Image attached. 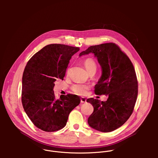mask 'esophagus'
Instances as JSON below:
<instances>
[{
	"label": "esophagus",
	"mask_w": 158,
	"mask_h": 158,
	"mask_svg": "<svg viewBox=\"0 0 158 158\" xmlns=\"http://www.w3.org/2000/svg\"><path fill=\"white\" fill-rule=\"evenodd\" d=\"M86 102V99L85 98H81V103H84Z\"/></svg>",
	"instance_id": "obj_1"
}]
</instances>
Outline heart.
Wrapping results in <instances>:
<instances>
[{"instance_id":"obj_1","label":"heart","mask_w":158,"mask_h":158,"mask_svg":"<svg viewBox=\"0 0 158 158\" xmlns=\"http://www.w3.org/2000/svg\"><path fill=\"white\" fill-rule=\"evenodd\" d=\"M84 64L88 73L93 71H96V64L94 60L92 58H87L85 59ZM88 89L89 87L87 85L81 84H75L72 87L73 91L79 96H85L87 93Z\"/></svg>"}]
</instances>
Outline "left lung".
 <instances>
[{
	"label": "left lung",
	"instance_id": "1",
	"mask_svg": "<svg viewBox=\"0 0 158 158\" xmlns=\"http://www.w3.org/2000/svg\"><path fill=\"white\" fill-rule=\"evenodd\" d=\"M90 53L94 54L102 69L94 92L108 98L102 102L87 99L94 107L87 123L97 131L111 132L123 126L132 113L138 92L136 74L129 57L114 43L92 46L79 56Z\"/></svg>",
	"mask_w": 158,
	"mask_h": 158
}]
</instances>
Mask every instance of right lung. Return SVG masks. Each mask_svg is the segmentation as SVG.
Instances as JSON below:
<instances>
[{"instance_id": "1", "label": "right lung", "mask_w": 158, "mask_h": 158, "mask_svg": "<svg viewBox=\"0 0 158 158\" xmlns=\"http://www.w3.org/2000/svg\"><path fill=\"white\" fill-rule=\"evenodd\" d=\"M79 48L52 44L43 48L28 61L22 76V103L27 116L39 129L54 132L62 129L70 112L81 102L73 94L56 99L54 82L63 79L72 56Z\"/></svg>"}]
</instances>
